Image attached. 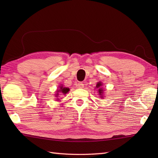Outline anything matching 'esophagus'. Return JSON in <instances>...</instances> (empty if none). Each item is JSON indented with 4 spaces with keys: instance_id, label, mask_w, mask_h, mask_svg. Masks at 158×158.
Here are the masks:
<instances>
[{
    "instance_id": "1",
    "label": "esophagus",
    "mask_w": 158,
    "mask_h": 158,
    "mask_svg": "<svg viewBox=\"0 0 158 158\" xmlns=\"http://www.w3.org/2000/svg\"><path fill=\"white\" fill-rule=\"evenodd\" d=\"M77 86L78 88H84V84H83V83H77Z\"/></svg>"
}]
</instances>
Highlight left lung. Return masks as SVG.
<instances>
[{
    "instance_id": "left-lung-1",
    "label": "left lung",
    "mask_w": 158,
    "mask_h": 158,
    "mask_svg": "<svg viewBox=\"0 0 158 158\" xmlns=\"http://www.w3.org/2000/svg\"><path fill=\"white\" fill-rule=\"evenodd\" d=\"M101 86H102V83H101V82H98V83H97L96 88H98V92H99V94H100L99 95H100V96H102L101 98H102V93H103V92H102L103 90H102V89L101 88Z\"/></svg>"
}]
</instances>
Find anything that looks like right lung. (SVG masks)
Instances as JSON below:
<instances>
[{
	"mask_svg": "<svg viewBox=\"0 0 158 158\" xmlns=\"http://www.w3.org/2000/svg\"><path fill=\"white\" fill-rule=\"evenodd\" d=\"M69 91V88H64L62 85L60 86V89L57 90V94H56V96L58 97V95H59V93H61V94H60V95H62V94H66Z\"/></svg>",
	"mask_w": 158,
	"mask_h": 158,
	"instance_id": "add662e5",
	"label": "right lung"
}]
</instances>
